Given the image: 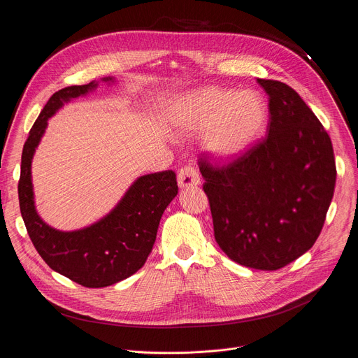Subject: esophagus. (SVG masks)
Wrapping results in <instances>:
<instances>
[{"mask_svg":"<svg viewBox=\"0 0 358 358\" xmlns=\"http://www.w3.org/2000/svg\"><path fill=\"white\" fill-rule=\"evenodd\" d=\"M178 185L182 189H187V187H195L198 185H201V178L198 171L195 169L194 166H185L179 171L178 173Z\"/></svg>","mask_w":358,"mask_h":358,"instance_id":"obj_1","label":"esophagus"}]
</instances>
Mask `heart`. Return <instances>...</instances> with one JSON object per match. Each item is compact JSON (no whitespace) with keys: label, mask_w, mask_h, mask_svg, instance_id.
<instances>
[{"label":"heart","mask_w":358,"mask_h":358,"mask_svg":"<svg viewBox=\"0 0 358 358\" xmlns=\"http://www.w3.org/2000/svg\"><path fill=\"white\" fill-rule=\"evenodd\" d=\"M169 121L180 138L203 133V152L225 163L255 144L267 121V107L253 91L202 87L187 91L171 105Z\"/></svg>","instance_id":"1"}]
</instances>
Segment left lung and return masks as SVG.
I'll list each match as a JSON object with an SVG mask.
<instances>
[{
  "label": "left lung",
  "instance_id": "8db88e82",
  "mask_svg": "<svg viewBox=\"0 0 358 358\" xmlns=\"http://www.w3.org/2000/svg\"><path fill=\"white\" fill-rule=\"evenodd\" d=\"M268 95L267 136L225 167L201 159L214 236L236 263L278 270L317 241L334 196L332 143L289 85L257 79Z\"/></svg>",
  "mask_w": 358,
  "mask_h": 358
}]
</instances>
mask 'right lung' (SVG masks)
I'll use <instances>...</instances> for the list:
<instances>
[{"label": "right lung", "instance_id": "right-lung-1", "mask_svg": "<svg viewBox=\"0 0 358 358\" xmlns=\"http://www.w3.org/2000/svg\"><path fill=\"white\" fill-rule=\"evenodd\" d=\"M114 83V78H102ZM98 87L73 85L55 92L33 124L21 156L18 180L20 211L37 253L48 266L85 287L118 283L141 268L152 253L164 209L178 195L172 171L137 178L111 211L99 221L75 231H60L46 224L36 211L31 162L48 121L66 102L85 96Z\"/></svg>", "mask_w": 358, "mask_h": 358}]
</instances>
